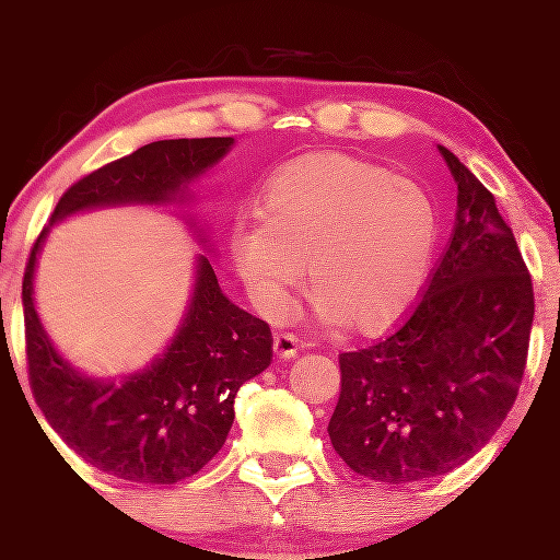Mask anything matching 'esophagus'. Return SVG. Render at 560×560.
<instances>
[{
  "instance_id": "esophagus-1",
  "label": "esophagus",
  "mask_w": 560,
  "mask_h": 560,
  "mask_svg": "<svg viewBox=\"0 0 560 560\" xmlns=\"http://www.w3.org/2000/svg\"><path fill=\"white\" fill-rule=\"evenodd\" d=\"M272 347H275V354H278L280 360H290L298 352V337H295V334H288V331L285 334H275Z\"/></svg>"
}]
</instances>
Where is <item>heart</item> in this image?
<instances>
[{"label":"heart","mask_w":560,"mask_h":560,"mask_svg":"<svg viewBox=\"0 0 560 560\" xmlns=\"http://www.w3.org/2000/svg\"><path fill=\"white\" fill-rule=\"evenodd\" d=\"M440 215L422 185L337 151L295 159L267 185L262 215L242 218L229 246L246 293L275 316L303 282L326 322L381 334L430 270Z\"/></svg>","instance_id":"b5f03b06"}]
</instances>
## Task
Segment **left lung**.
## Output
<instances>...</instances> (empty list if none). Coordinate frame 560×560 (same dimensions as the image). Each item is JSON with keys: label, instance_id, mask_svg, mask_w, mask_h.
<instances>
[{"label": "left lung", "instance_id": "1", "mask_svg": "<svg viewBox=\"0 0 560 560\" xmlns=\"http://www.w3.org/2000/svg\"><path fill=\"white\" fill-rule=\"evenodd\" d=\"M457 185L455 229L409 318L339 354L329 438L354 474L411 483L450 474L502 427L527 365L533 280L497 200L440 147Z\"/></svg>", "mask_w": 560, "mask_h": 560}]
</instances>
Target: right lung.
I'll return each mask as SVG.
<instances>
[{
	"instance_id": "obj_1",
	"label": "right lung",
	"mask_w": 560,
	"mask_h": 560,
	"mask_svg": "<svg viewBox=\"0 0 560 560\" xmlns=\"http://www.w3.org/2000/svg\"><path fill=\"white\" fill-rule=\"evenodd\" d=\"M234 138L154 141L79 179L61 195L50 226L79 210L164 206L231 149ZM35 238L23 278L25 352L35 404L67 445L103 474L133 483H177L213 460L234 424L238 388L272 362L262 318L234 306L208 257L198 259L190 306L164 354L118 383L86 377L43 331L33 275L48 229Z\"/></svg>"
}]
</instances>
